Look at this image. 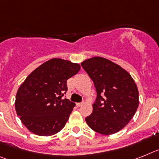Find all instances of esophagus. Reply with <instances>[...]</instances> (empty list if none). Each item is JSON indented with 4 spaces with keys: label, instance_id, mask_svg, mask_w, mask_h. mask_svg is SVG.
Wrapping results in <instances>:
<instances>
[{
    "label": "esophagus",
    "instance_id": "34e87169",
    "mask_svg": "<svg viewBox=\"0 0 159 159\" xmlns=\"http://www.w3.org/2000/svg\"><path fill=\"white\" fill-rule=\"evenodd\" d=\"M83 104H84V102H78V103H77V106L80 107V106H81Z\"/></svg>",
    "mask_w": 159,
    "mask_h": 159
}]
</instances>
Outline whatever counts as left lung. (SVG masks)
Segmentation results:
<instances>
[{"label":"left lung","instance_id":"left-lung-1","mask_svg":"<svg viewBox=\"0 0 159 159\" xmlns=\"http://www.w3.org/2000/svg\"><path fill=\"white\" fill-rule=\"evenodd\" d=\"M93 81L97 98L85 121L105 135L115 134L129 123L139 107V90L130 74L120 66L101 57L81 62Z\"/></svg>","mask_w":159,"mask_h":159}]
</instances>
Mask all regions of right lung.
Returning <instances> with one entry per match:
<instances>
[{
	"label": "right lung",
	"mask_w": 159,
	"mask_h": 159,
	"mask_svg": "<svg viewBox=\"0 0 159 159\" xmlns=\"http://www.w3.org/2000/svg\"><path fill=\"white\" fill-rule=\"evenodd\" d=\"M79 64L60 58L47 61L26 78L16 92L15 109L32 133L50 136L62 129L75 103L63 98L67 80L78 74Z\"/></svg>",
	"instance_id": "obj_1"
}]
</instances>
